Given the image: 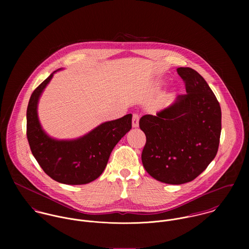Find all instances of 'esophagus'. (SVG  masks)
<instances>
[{"mask_svg": "<svg viewBox=\"0 0 249 249\" xmlns=\"http://www.w3.org/2000/svg\"><path fill=\"white\" fill-rule=\"evenodd\" d=\"M139 120H140V116L138 114H133V116H132V126L133 127L139 126Z\"/></svg>", "mask_w": 249, "mask_h": 249, "instance_id": "obj_1", "label": "esophagus"}]
</instances>
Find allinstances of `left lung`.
<instances>
[{
  "instance_id": "8db88e82",
  "label": "left lung",
  "mask_w": 249,
  "mask_h": 249,
  "mask_svg": "<svg viewBox=\"0 0 249 249\" xmlns=\"http://www.w3.org/2000/svg\"><path fill=\"white\" fill-rule=\"evenodd\" d=\"M177 71L187 94L139 122L146 138L143 168L154 179L174 185L194 180L208 167L216 155L221 131V110L208 83L192 68Z\"/></svg>"
}]
</instances>
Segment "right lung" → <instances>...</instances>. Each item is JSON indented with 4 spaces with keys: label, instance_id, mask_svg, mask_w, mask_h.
<instances>
[{
    "label": "right lung",
    "instance_id": "right-lung-1",
    "mask_svg": "<svg viewBox=\"0 0 249 249\" xmlns=\"http://www.w3.org/2000/svg\"><path fill=\"white\" fill-rule=\"evenodd\" d=\"M53 72L33 92L27 109V138L42 168L53 180L68 184H87L99 178L107 167L114 146L130 129L132 115L102 124L87 135L71 141L50 138L41 128L37 103Z\"/></svg>",
    "mask_w": 249,
    "mask_h": 249
}]
</instances>
